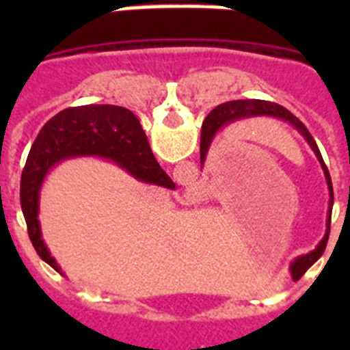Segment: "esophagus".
<instances>
[{
	"label": "esophagus",
	"instance_id": "obj_1",
	"mask_svg": "<svg viewBox=\"0 0 350 350\" xmlns=\"http://www.w3.org/2000/svg\"><path fill=\"white\" fill-rule=\"evenodd\" d=\"M200 196H202V191L198 189V187H189V189H185V193H184V198L189 203L198 202V198Z\"/></svg>",
	"mask_w": 350,
	"mask_h": 350
}]
</instances>
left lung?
Listing matches in <instances>:
<instances>
[{
	"label": "left lung",
	"mask_w": 350,
	"mask_h": 350,
	"mask_svg": "<svg viewBox=\"0 0 350 350\" xmlns=\"http://www.w3.org/2000/svg\"><path fill=\"white\" fill-rule=\"evenodd\" d=\"M275 117V119H280L284 122H289L296 131L301 135L307 144L310 145V148L314 150V154L319 159L321 166H323L324 177H326L327 182V189H329V210H327V221H326V234L323 237V240L319 242V245L315 247L312 250L310 254L301 256V258L296 259L293 265H291V273H293V279H299L308 268L314 265L319 256L323 254V250L326 249V242L327 237H329V224H332V206H333V185H332V177H329V172H327V166L324 165L323 156H321V150L315 144V140L312 138V135L308 133V129L303 126L301 120L298 117H295L293 113L287 110V108L280 107L277 103H271V101H265V100H237V101H230V103H222L219 107H215L212 112L206 116L205 122H203L202 128V145H200V157H202V165L205 163L206 154H208V148L212 145L213 137L217 135V131H221L224 126L233 124L237 120L242 119H249V117Z\"/></svg>",
	"instance_id": "8db88e82"
}]
</instances>
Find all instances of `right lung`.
Listing matches in <instances>:
<instances>
[{
    "label": "right lung",
    "mask_w": 350,
    "mask_h": 350,
    "mask_svg": "<svg viewBox=\"0 0 350 350\" xmlns=\"http://www.w3.org/2000/svg\"><path fill=\"white\" fill-rule=\"evenodd\" d=\"M98 156L140 182L173 189L175 184L154 157L137 116L116 105L70 107L52 117L31 145L21 177V206L29 240L40 258L57 273L64 275L43 242L40 230V189L47 173L61 161L71 157Z\"/></svg>",
    "instance_id": "right-lung-1"
}]
</instances>
